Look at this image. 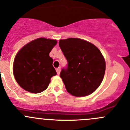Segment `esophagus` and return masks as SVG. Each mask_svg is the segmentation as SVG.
<instances>
[{
	"label": "esophagus",
	"instance_id": "1",
	"mask_svg": "<svg viewBox=\"0 0 130 130\" xmlns=\"http://www.w3.org/2000/svg\"><path fill=\"white\" fill-rule=\"evenodd\" d=\"M56 71L57 74H58L59 75V73H60V71H61V68H60V67L57 68V69H56Z\"/></svg>",
	"mask_w": 130,
	"mask_h": 130
}]
</instances>
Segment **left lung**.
Returning <instances> with one entry per match:
<instances>
[{
	"mask_svg": "<svg viewBox=\"0 0 130 130\" xmlns=\"http://www.w3.org/2000/svg\"><path fill=\"white\" fill-rule=\"evenodd\" d=\"M59 45L68 62L60 72L68 92L77 97L94 92L105 73L106 64L100 51L92 43L74 38L60 40Z\"/></svg>",
	"mask_w": 130,
	"mask_h": 130,
	"instance_id": "1",
	"label": "left lung"
}]
</instances>
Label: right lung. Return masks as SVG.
Segmentation results:
<instances>
[{"label":"right lung","instance_id":"right-lung-1","mask_svg":"<svg viewBox=\"0 0 130 130\" xmlns=\"http://www.w3.org/2000/svg\"><path fill=\"white\" fill-rule=\"evenodd\" d=\"M57 43L55 40L40 38L19 51L13 63L14 78L25 90L38 94L48 87L51 78L56 75L49 53Z\"/></svg>","mask_w":130,"mask_h":130}]
</instances>
